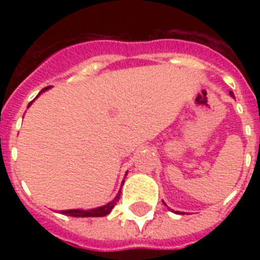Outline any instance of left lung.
<instances>
[{"label":"left lung","instance_id":"1","mask_svg":"<svg viewBox=\"0 0 260 260\" xmlns=\"http://www.w3.org/2000/svg\"><path fill=\"white\" fill-rule=\"evenodd\" d=\"M230 95H231V97L235 98V95H234V93H232V91H230ZM163 204H165V202H163ZM175 213H179V212H175Z\"/></svg>","mask_w":260,"mask_h":260}]
</instances>
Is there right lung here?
I'll use <instances>...</instances> for the list:
<instances>
[{
    "label": "right lung",
    "instance_id": "add662e5",
    "mask_svg": "<svg viewBox=\"0 0 260 260\" xmlns=\"http://www.w3.org/2000/svg\"><path fill=\"white\" fill-rule=\"evenodd\" d=\"M51 86L48 87H44V89L40 91V93L38 94V97L42 93H44L46 90L50 89ZM36 97V98H38ZM35 101V100H34ZM30 101L29 104H28V108H29L30 105H32V102ZM122 183H124V181H122ZM120 194H121V189L118 190L117 196L112 200L110 202H108L106 205H102V206H98V208H94V209H87V210H83V209H69V210H62L60 213L62 214H66V216H71V217H104V216H106V214L110 213V210L113 209L114 205H116V202H118V200H120Z\"/></svg>",
    "mask_w": 260,
    "mask_h": 260
}]
</instances>
